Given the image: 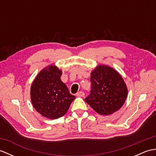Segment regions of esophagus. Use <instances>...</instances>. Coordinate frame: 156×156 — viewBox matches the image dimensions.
<instances>
[{"instance_id":"34e87169","label":"esophagus","mask_w":156,"mask_h":156,"mask_svg":"<svg viewBox=\"0 0 156 156\" xmlns=\"http://www.w3.org/2000/svg\"><path fill=\"white\" fill-rule=\"evenodd\" d=\"M76 96L77 97H84V92H82V91H80L76 93Z\"/></svg>"}]
</instances>
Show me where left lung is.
I'll list each match as a JSON object with an SVG mask.
<instances>
[{"mask_svg": "<svg viewBox=\"0 0 156 156\" xmlns=\"http://www.w3.org/2000/svg\"><path fill=\"white\" fill-rule=\"evenodd\" d=\"M90 94L85 101L98 112L108 115L118 111L127 97V88L113 68L98 66L91 73Z\"/></svg>", "mask_w": 156, "mask_h": 156, "instance_id": "obj_1", "label": "left lung"}]
</instances>
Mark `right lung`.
I'll list each match as a JSON object with an SVG mask.
<instances>
[{"label": "right lung", "instance_id": "obj_1", "mask_svg": "<svg viewBox=\"0 0 156 156\" xmlns=\"http://www.w3.org/2000/svg\"><path fill=\"white\" fill-rule=\"evenodd\" d=\"M62 72L55 66L43 69L31 87V99L39 113L50 119L64 115L76 97L61 80Z\"/></svg>", "mask_w": 156, "mask_h": 156}]
</instances>
